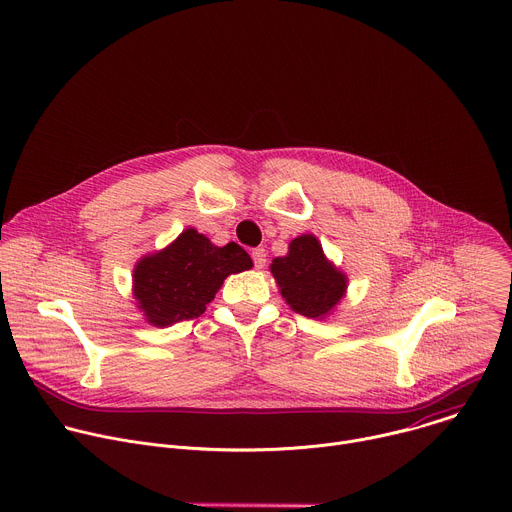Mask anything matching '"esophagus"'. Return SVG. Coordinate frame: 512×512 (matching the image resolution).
Wrapping results in <instances>:
<instances>
[{"mask_svg": "<svg viewBox=\"0 0 512 512\" xmlns=\"http://www.w3.org/2000/svg\"><path fill=\"white\" fill-rule=\"evenodd\" d=\"M251 257H253V263H255V267L257 269H263L265 267V263H267V253H265V249H255L253 253H251Z\"/></svg>", "mask_w": 512, "mask_h": 512, "instance_id": "obj_1", "label": "esophagus"}]
</instances>
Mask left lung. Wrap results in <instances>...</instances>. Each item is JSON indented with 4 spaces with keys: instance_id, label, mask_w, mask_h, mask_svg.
Masks as SVG:
<instances>
[{
    "instance_id": "left-lung-1",
    "label": "left lung",
    "mask_w": 512,
    "mask_h": 512,
    "mask_svg": "<svg viewBox=\"0 0 512 512\" xmlns=\"http://www.w3.org/2000/svg\"><path fill=\"white\" fill-rule=\"evenodd\" d=\"M269 269L289 308L306 318H326L346 294V275L326 259L314 235L296 237Z\"/></svg>"
}]
</instances>
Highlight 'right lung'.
Returning <instances> with one entry per match:
<instances>
[{"instance_id":"add662e5","label":"right lung","mask_w":512,"mask_h":512,"mask_svg":"<svg viewBox=\"0 0 512 512\" xmlns=\"http://www.w3.org/2000/svg\"><path fill=\"white\" fill-rule=\"evenodd\" d=\"M251 267L237 243L216 247L196 229H186L166 249L137 261L133 298L145 320L166 328L204 314L223 281Z\"/></svg>"}]
</instances>
